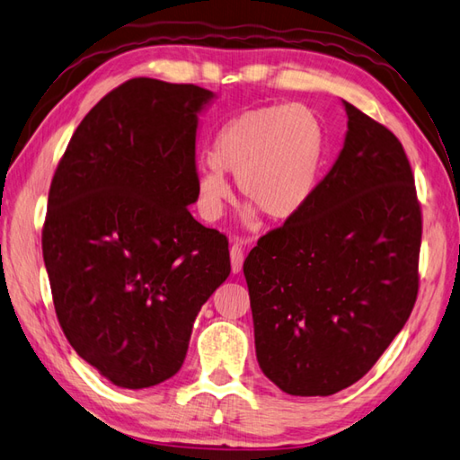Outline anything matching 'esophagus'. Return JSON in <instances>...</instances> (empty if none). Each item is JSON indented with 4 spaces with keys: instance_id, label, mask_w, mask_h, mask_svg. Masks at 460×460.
Returning <instances> with one entry per match:
<instances>
[{
    "instance_id": "34e87169",
    "label": "esophagus",
    "mask_w": 460,
    "mask_h": 460,
    "mask_svg": "<svg viewBox=\"0 0 460 460\" xmlns=\"http://www.w3.org/2000/svg\"><path fill=\"white\" fill-rule=\"evenodd\" d=\"M229 255H231L233 272H239L243 269V261H245V249H243L239 243H233L231 249H229Z\"/></svg>"
}]
</instances>
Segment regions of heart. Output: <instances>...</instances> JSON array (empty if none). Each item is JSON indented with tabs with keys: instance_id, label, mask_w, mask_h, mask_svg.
<instances>
[{
	"instance_id": "b5f03b06",
	"label": "heart",
	"mask_w": 460,
	"mask_h": 460,
	"mask_svg": "<svg viewBox=\"0 0 460 460\" xmlns=\"http://www.w3.org/2000/svg\"><path fill=\"white\" fill-rule=\"evenodd\" d=\"M324 128L305 104H262L243 111L215 136L211 160L198 173V205L217 219L235 173L237 190L270 221H287L305 208L324 160Z\"/></svg>"
}]
</instances>
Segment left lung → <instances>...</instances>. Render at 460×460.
Listing matches in <instances>:
<instances>
[{
    "label": "left lung",
    "mask_w": 460,
    "mask_h": 460,
    "mask_svg": "<svg viewBox=\"0 0 460 460\" xmlns=\"http://www.w3.org/2000/svg\"><path fill=\"white\" fill-rule=\"evenodd\" d=\"M344 106L336 164L243 265L259 366L290 395H334L364 377L419 292L423 215L411 164L392 130Z\"/></svg>",
    "instance_id": "obj_1"
}]
</instances>
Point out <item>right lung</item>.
I'll use <instances>...</instances> for the list:
<instances>
[{"mask_svg":"<svg viewBox=\"0 0 460 460\" xmlns=\"http://www.w3.org/2000/svg\"><path fill=\"white\" fill-rule=\"evenodd\" d=\"M195 84L130 79L93 106L58 162L43 259L68 344L114 385L180 371L195 316L229 277V241L203 227Z\"/></svg>","mask_w":460,"mask_h":460,"instance_id":"add662e5","label":"right lung"}]
</instances>
